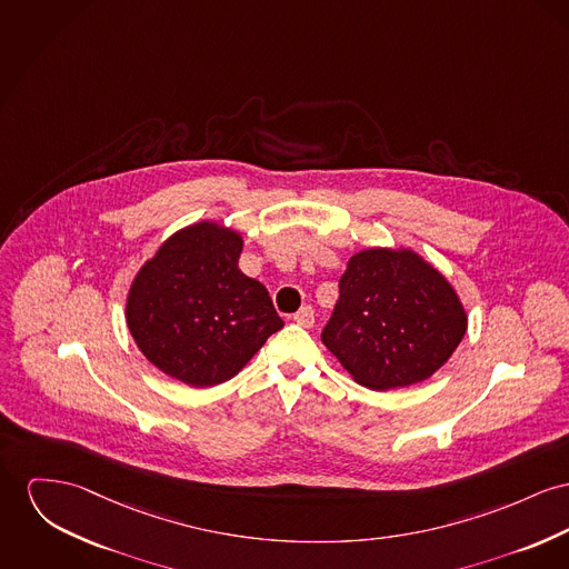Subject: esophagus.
<instances>
[{
	"instance_id": "34e87169",
	"label": "esophagus",
	"mask_w": 569,
	"mask_h": 569,
	"mask_svg": "<svg viewBox=\"0 0 569 569\" xmlns=\"http://www.w3.org/2000/svg\"><path fill=\"white\" fill-rule=\"evenodd\" d=\"M293 319H296V323L302 326V328H312V326H315V310H312V306H302V308L293 315Z\"/></svg>"
}]
</instances>
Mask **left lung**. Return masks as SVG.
Listing matches in <instances>:
<instances>
[{
  "instance_id": "8db88e82",
  "label": "left lung",
  "mask_w": 569,
  "mask_h": 569,
  "mask_svg": "<svg viewBox=\"0 0 569 569\" xmlns=\"http://www.w3.org/2000/svg\"><path fill=\"white\" fill-rule=\"evenodd\" d=\"M339 291L321 341L351 378L373 390L431 378L468 328L451 282L408 248L356 252Z\"/></svg>"
}]
</instances>
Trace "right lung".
Here are the masks:
<instances>
[{
    "mask_svg": "<svg viewBox=\"0 0 569 569\" xmlns=\"http://www.w3.org/2000/svg\"><path fill=\"white\" fill-rule=\"evenodd\" d=\"M241 250L237 230L202 220L168 237L136 273L127 328L166 376L193 388L222 383L284 326L266 287L237 266Z\"/></svg>",
    "mask_w": 569,
    "mask_h": 569,
    "instance_id": "1",
    "label": "right lung"
}]
</instances>
